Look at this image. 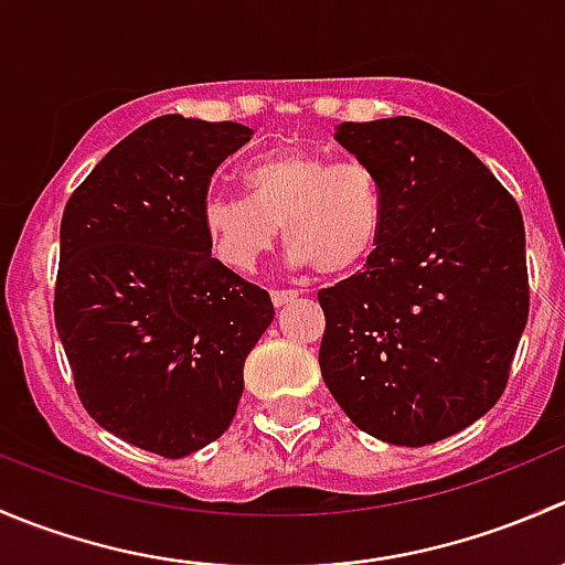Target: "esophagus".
<instances>
[{
	"label": "esophagus",
	"instance_id": "obj_1",
	"mask_svg": "<svg viewBox=\"0 0 565 565\" xmlns=\"http://www.w3.org/2000/svg\"><path fill=\"white\" fill-rule=\"evenodd\" d=\"M298 289H273L270 292V300H273V306H284V303H289V300H295L298 298Z\"/></svg>",
	"mask_w": 565,
	"mask_h": 565
}]
</instances>
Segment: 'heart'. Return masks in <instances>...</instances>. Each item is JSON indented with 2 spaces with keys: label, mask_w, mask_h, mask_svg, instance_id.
I'll use <instances>...</instances> for the list:
<instances>
[{
  "label": "heart",
  "mask_w": 565,
  "mask_h": 565,
  "mask_svg": "<svg viewBox=\"0 0 565 565\" xmlns=\"http://www.w3.org/2000/svg\"><path fill=\"white\" fill-rule=\"evenodd\" d=\"M246 196L210 193L202 230L215 259L250 273L284 226L287 262L344 276L366 265L385 232L380 177L361 161H335L324 152L273 150L243 172Z\"/></svg>",
  "instance_id": "obj_1"
}]
</instances>
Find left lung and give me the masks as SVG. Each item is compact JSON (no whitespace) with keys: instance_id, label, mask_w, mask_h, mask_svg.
Masks as SVG:
<instances>
[{"instance_id":"1","label":"left lung","mask_w":565,"mask_h":565,"mask_svg":"<svg viewBox=\"0 0 565 565\" xmlns=\"http://www.w3.org/2000/svg\"><path fill=\"white\" fill-rule=\"evenodd\" d=\"M335 141L380 177L385 232L366 270L319 292L322 380L377 440H446L509 383L530 300L522 213L424 119L341 122Z\"/></svg>"}]
</instances>
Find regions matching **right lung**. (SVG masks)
Listing matches in <instances>:
<instances>
[{
  "instance_id": "add662e5",
  "label": "right lung",
  "mask_w": 565,
  "mask_h": 565,
  "mask_svg": "<svg viewBox=\"0 0 565 565\" xmlns=\"http://www.w3.org/2000/svg\"><path fill=\"white\" fill-rule=\"evenodd\" d=\"M241 122L163 114L125 136L67 199L54 319L87 413L180 459L230 429L270 295L213 259L202 204Z\"/></svg>"
}]
</instances>
